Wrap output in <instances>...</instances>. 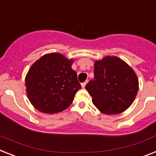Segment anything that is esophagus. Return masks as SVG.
<instances>
[{"label":"esophagus","instance_id":"34e87169","mask_svg":"<svg viewBox=\"0 0 156 156\" xmlns=\"http://www.w3.org/2000/svg\"><path fill=\"white\" fill-rule=\"evenodd\" d=\"M87 82H88V80H87V81H86V82H82V88H85V87H86V85H87Z\"/></svg>","mask_w":156,"mask_h":156}]
</instances>
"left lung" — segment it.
I'll list each match as a JSON object with an SVG mask.
<instances>
[{
	"label": "left lung",
	"instance_id": "1",
	"mask_svg": "<svg viewBox=\"0 0 156 156\" xmlns=\"http://www.w3.org/2000/svg\"><path fill=\"white\" fill-rule=\"evenodd\" d=\"M94 74L86 89L100 111L116 115L132 104L139 90V81L126 62L117 57H106L96 61Z\"/></svg>",
	"mask_w": 156,
	"mask_h": 156
}]
</instances>
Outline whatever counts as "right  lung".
I'll return each mask as SVG.
<instances>
[{
    "mask_svg": "<svg viewBox=\"0 0 156 156\" xmlns=\"http://www.w3.org/2000/svg\"><path fill=\"white\" fill-rule=\"evenodd\" d=\"M74 61L60 54H49L33 64L25 78L27 96L37 110L58 113L71 104L81 85L71 68Z\"/></svg>",
    "mask_w": 156,
    "mask_h": 156,
    "instance_id": "1",
    "label": "right lung"
}]
</instances>
